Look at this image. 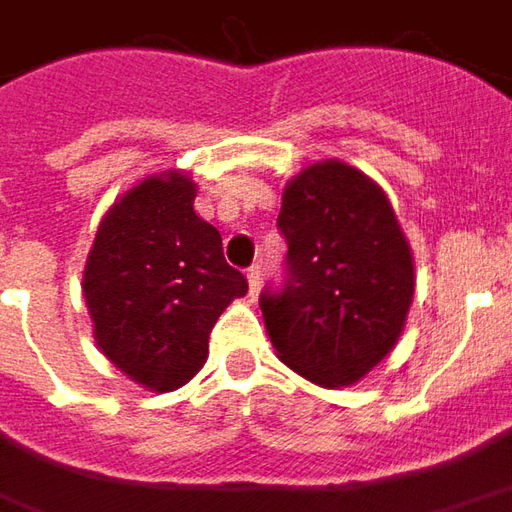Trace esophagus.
Instances as JSON below:
<instances>
[{
	"mask_svg": "<svg viewBox=\"0 0 512 512\" xmlns=\"http://www.w3.org/2000/svg\"><path fill=\"white\" fill-rule=\"evenodd\" d=\"M245 278H248V292L250 295H256L259 287H262V270H259V267H250L248 273H245Z\"/></svg>",
	"mask_w": 512,
	"mask_h": 512,
	"instance_id": "34e87169",
	"label": "esophagus"
}]
</instances>
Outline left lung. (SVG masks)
Segmentation results:
<instances>
[{
    "mask_svg": "<svg viewBox=\"0 0 512 512\" xmlns=\"http://www.w3.org/2000/svg\"><path fill=\"white\" fill-rule=\"evenodd\" d=\"M278 228L290 278L259 298L278 359L320 387L357 384L396 348L415 295L396 211L362 169L326 158L287 181Z\"/></svg>",
    "mask_w": 512,
    "mask_h": 512,
    "instance_id": "left-lung-1",
    "label": "left lung"
}]
</instances>
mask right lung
Masks as SVG:
<instances>
[{"label": "right lung", "instance_id": "obj_1", "mask_svg": "<svg viewBox=\"0 0 512 512\" xmlns=\"http://www.w3.org/2000/svg\"><path fill=\"white\" fill-rule=\"evenodd\" d=\"M195 197L181 169L130 186L102 214L83 270L97 348L153 393L178 390L203 368L211 326L248 292Z\"/></svg>", "mask_w": 512, "mask_h": 512}]
</instances>
